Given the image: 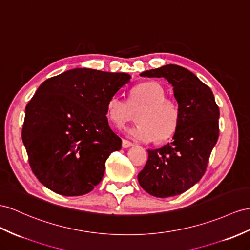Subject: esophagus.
Masks as SVG:
<instances>
[{"label": "esophagus", "instance_id": "obj_1", "mask_svg": "<svg viewBox=\"0 0 250 250\" xmlns=\"http://www.w3.org/2000/svg\"><path fill=\"white\" fill-rule=\"evenodd\" d=\"M133 146L134 145L131 142H129V140H126V139L123 140V148L127 149V148H130V146Z\"/></svg>", "mask_w": 250, "mask_h": 250}]
</instances>
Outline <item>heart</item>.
Instances as JSON below:
<instances>
[{"label":"heart","instance_id":"1","mask_svg":"<svg viewBox=\"0 0 250 250\" xmlns=\"http://www.w3.org/2000/svg\"><path fill=\"white\" fill-rule=\"evenodd\" d=\"M165 97L164 88L156 82H144L133 88L130 104L145 106L136 117L138 124L125 130L127 135L150 143L156 137L163 140L174 133L180 120V108L174 101ZM106 114L113 124L123 125L130 116L129 102L120 94H114L107 100Z\"/></svg>","mask_w":250,"mask_h":250}]
</instances>
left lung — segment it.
<instances>
[{"mask_svg":"<svg viewBox=\"0 0 250 250\" xmlns=\"http://www.w3.org/2000/svg\"><path fill=\"white\" fill-rule=\"evenodd\" d=\"M140 76L168 81L180 108V120L171 143L148 150V162L139 172L138 183L156 197L182 194L206 171L219 138L220 110L210 87L187 68L167 64Z\"/></svg>","mask_w":250,"mask_h":250,"instance_id":"left-lung-1","label":"left lung"}]
</instances>
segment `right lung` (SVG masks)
<instances>
[{"mask_svg": "<svg viewBox=\"0 0 250 250\" xmlns=\"http://www.w3.org/2000/svg\"><path fill=\"white\" fill-rule=\"evenodd\" d=\"M126 73L74 68L44 81L25 108L22 140L30 168L56 193L78 196L101 182L105 161L121 149L108 125V98Z\"/></svg>", "mask_w": 250, "mask_h": 250, "instance_id": "obj_1", "label": "right lung"}]
</instances>
